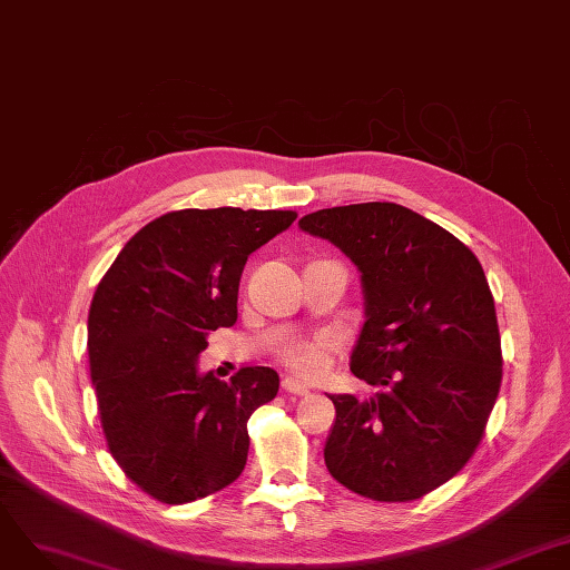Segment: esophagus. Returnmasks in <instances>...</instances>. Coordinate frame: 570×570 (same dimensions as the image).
<instances>
[{
	"label": "esophagus",
	"mask_w": 570,
	"mask_h": 570,
	"mask_svg": "<svg viewBox=\"0 0 570 570\" xmlns=\"http://www.w3.org/2000/svg\"><path fill=\"white\" fill-rule=\"evenodd\" d=\"M282 390L288 392V394H296V396H307L309 394V390L305 385H301L298 381H293V377H284Z\"/></svg>",
	"instance_id": "1"
}]
</instances>
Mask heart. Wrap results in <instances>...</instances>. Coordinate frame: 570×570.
I'll return each instance as SVG.
<instances>
[{
    "label": "heart",
    "mask_w": 570,
    "mask_h": 570,
    "mask_svg": "<svg viewBox=\"0 0 570 570\" xmlns=\"http://www.w3.org/2000/svg\"><path fill=\"white\" fill-rule=\"evenodd\" d=\"M341 350V341L335 335H317L312 341H296L282 350L279 362L301 377H307V381H314L326 373L331 366L333 354Z\"/></svg>",
    "instance_id": "heart-1"
}]
</instances>
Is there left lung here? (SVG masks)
Wrapping results in <instances>:
<instances>
[{
    "instance_id": "1",
    "label": "left lung",
    "mask_w": 570,
    "mask_h": 570,
    "mask_svg": "<svg viewBox=\"0 0 570 570\" xmlns=\"http://www.w3.org/2000/svg\"><path fill=\"white\" fill-rule=\"evenodd\" d=\"M298 225L360 267L366 322L350 368L381 387L364 402L331 394L326 468L377 502L423 498L468 465L500 392L487 274L451 232L392 202L322 208Z\"/></svg>"
}]
</instances>
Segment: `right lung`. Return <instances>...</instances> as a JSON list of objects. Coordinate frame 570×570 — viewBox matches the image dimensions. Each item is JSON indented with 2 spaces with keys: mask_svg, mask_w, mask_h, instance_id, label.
<instances>
[{
  "mask_svg": "<svg viewBox=\"0 0 570 570\" xmlns=\"http://www.w3.org/2000/svg\"><path fill=\"white\" fill-rule=\"evenodd\" d=\"M296 210L183 208L147 223L100 279L89 309V366L105 441L140 491L185 504L235 481L246 423L279 375L246 366L229 383L197 371L208 331L237 322L248 256Z\"/></svg>",
  "mask_w": 570,
  "mask_h": 570,
  "instance_id": "obj_1",
  "label": "right lung"
}]
</instances>
